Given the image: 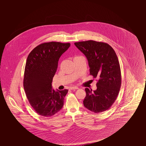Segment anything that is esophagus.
<instances>
[{"instance_id":"1","label":"esophagus","mask_w":146,"mask_h":146,"mask_svg":"<svg viewBox=\"0 0 146 146\" xmlns=\"http://www.w3.org/2000/svg\"><path fill=\"white\" fill-rule=\"evenodd\" d=\"M78 88L76 86H72L70 88V90H76V89H78Z\"/></svg>"}]
</instances>
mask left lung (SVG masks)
Masks as SVG:
<instances>
[{
  "label": "left lung",
  "mask_w": 146,
  "mask_h": 146,
  "mask_svg": "<svg viewBox=\"0 0 146 146\" xmlns=\"http://www.w3.org/2000/svg\"><path fill=\"white\" fill-rule=\"evenodd\" d=\"M86 56L90 74L97 78V89L85 88L84 107L98 113L108 110L118 96L121 83L120 64L114 49L105 42L88 40L74 43Z\"/></svg>",
  "instance_id": "obj_1"
}]
</instances>
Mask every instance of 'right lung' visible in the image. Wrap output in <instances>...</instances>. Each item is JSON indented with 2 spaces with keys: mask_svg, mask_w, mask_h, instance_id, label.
<instances>
[{
  "mask_svg": "<svg viewBox=\"0 0 146 146\" xmlns=\"http://www.w3.org/2000/svg\"><path fill=\"white\" fill-rule=\"evenodd\" d=\"M70 45V43L44 42L28 55L23 87L29 104L39 115L52 116L63 106L68 90H55L52 88V82L59 58Z\"/></svg>",
  "mask_w": 146,
  "mask_h": 146,
  "instance_id": "obj_1",
  "label": "right lung"
}]
</instances>
